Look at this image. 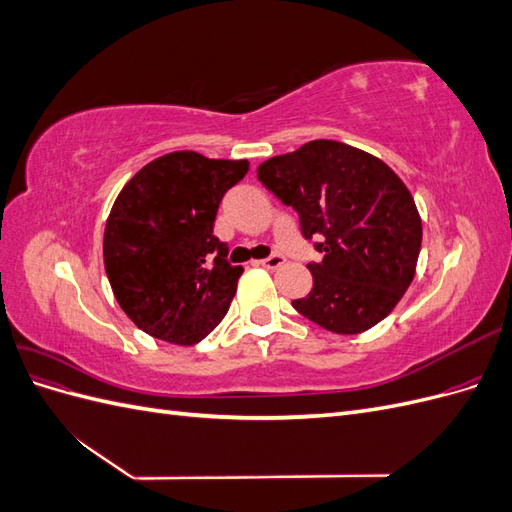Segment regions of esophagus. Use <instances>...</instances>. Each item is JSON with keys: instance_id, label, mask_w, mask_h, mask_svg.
<instances>
[{"instance_id": "1", "label": "esophagus", "mask_w": 512, "mask_h": 512, "mask_svg": "<svg viewBox=\"0 0 512 512\" xmlns=\"http://www.w3.org/2000/svg\"><path fill=\"white\" fill-rule=\"evenodd\" d=\"M284 256L280 254V252H275V254H271V256H267V258H262V260H258V265H262V267H267V269H277V267H282L284 265Z\"/></svg>"}]
</instances>
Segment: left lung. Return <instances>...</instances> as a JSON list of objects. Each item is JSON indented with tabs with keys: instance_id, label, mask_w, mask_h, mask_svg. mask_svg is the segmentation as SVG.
Masks as SVG:
<instances>
[{
	"instance_id": "left-lung-1",
	"label": "left lung",
	"mask_w": 512,
	"mask_h": 512,
	"mask_svg": "<svg viewBox=\"0 0 512 512\" xmlns=\"http://www.w3.org/2000/svg\"><path fill=\"white\" fill-rule=\"evenodd\" d=\"M256 173L297 211L303 239L322 254L307 265L312 290L292 307L339 335L363 333L389 316L412 282L423 241L404 181L382 160L335 141L305 143Z\"/></svg>"
}]
</instances>
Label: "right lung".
I'll list each match as a JSON object with an SVG mask.
<instances>
[{
	"label": "right lung",
	"instance_id": "add662e5",
	"mask_svg": "<svg viewBox=\"0 0 512 512\" xmlns=\"http://www.w3.org/2000/svg\"><path fill=\"white\" fill-rule=\"evenodd\" d=\"M247 168V160L175 151L138 170L119 192L104 228V267L138 329L192 346L222 322L243 269L228 262L213 222Z\"/></svg>",
	"mask_w": 512,
	"mask_h": 512
}]
</instances>
